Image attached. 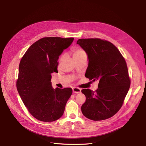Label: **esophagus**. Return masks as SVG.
<instances>
[{
	"instance_id": "esophagus-1",
	"label": "esophagus",
	"mask_w": 146,
	"mask_h": 146,
	"mask_svg": "<svg viewBox=\"0 0 146 146\" xmlns=\"http://www.w3.org/2000/svg\"><path fill=\"white\" fill-rule=\"evenodd\" d=\"M73 92L74 94H79L81 92V89L78 88H73Z\"/></svg>"
}]
</instances>
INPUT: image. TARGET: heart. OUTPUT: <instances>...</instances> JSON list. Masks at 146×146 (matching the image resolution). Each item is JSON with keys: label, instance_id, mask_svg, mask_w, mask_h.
<instances>
[{"label": "heart", "instance_id": "b5f03b06", "mask_svg": "<svg viewBox=\"0 0 146 146\" xmlns=\"http://www.w3.org/2000/svg\"><path fill=\"white\" fill-rule=\"evenodd\" d=\"M85 54V51H84L82 49H75L73 51V58L80 56L82 54Z\"/></svg>", "mask_w": 146, "mask_h": 146}]
</instances>
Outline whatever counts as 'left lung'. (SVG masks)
I'll return each mask as SVG.
<instances>
[{"label":"left lung","mask_w":146,"mask_h":146,"mask_svg":"<svg viewBox=\"0 0 146 146\" xmlns=\"http://www.w3.org/2000/svg\"><path fill=\"white\" fill-rule=\"evenodd\" d=\"M77 44L85 50L89 64L85 77L98 80L95 92L82 90L86 101L81 107L83 115L94 121L113 116L121 108L130 86L125 60L111 42L99 39H79Z\"/></svg>","instance_id":"left-lung-1"}]
</instances>
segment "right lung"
<instances>
[{
    "label": "right lung",
    "mask_w": 146,
    "mask_h": 146,
    "mask_svg": "<svg viewBox=\"0 0 146 146\" xmlns=\"http://www.w3.org/2000/svg\"><path fill=\"white\" fill-rule=\"evenodd\" d=\"M74 38L45 37L29 47L19 66L17 88L23 103L36 119L52 122L63 115L70 88L54 89L51 74L57 72L58 59Z\"/></svg>",
    "instance_id": "add662e5"
}]
</instances>
